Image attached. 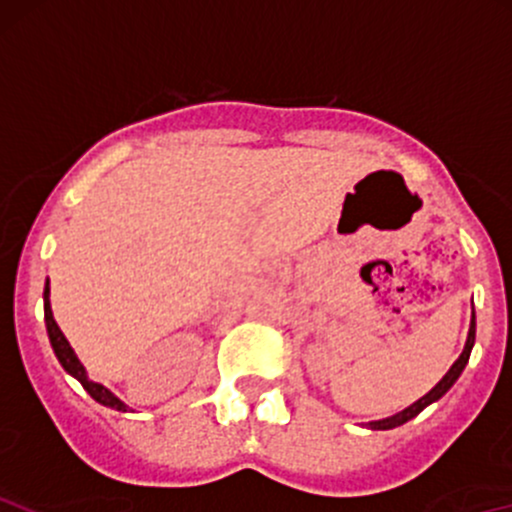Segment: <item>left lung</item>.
I'll return each mask as SVG.
<instances>
[{"label": "left lung", "instance_id": "left-lung-1", "mask_svg": "<svg viewBox=\"0 0 512 512\" xmlns=\"http://www.w3.org/2000/svg\"><path fill=\"white\" fill-rule=\"evenodd\" d=\"M473 341H476V314L471 316L469 338H466V346H464V351H461L459 358H456V363L451 365V368H449V373H446L444 378H441L439 383L434 385L432 390L427 392V395H424V397H419L417 402H412L410 407H405V410H402V412L392 414V417H385V419H375V422H368V427H370V429H395V427H400V424L410 422L412 417H417V414L422 412L424 407H429V405H432V402H437L439 397H444L446 392L451 390V385H454L456 380H459V375L464 373L466 363H469V355H471Z\"/></svg>", "mask_w": 512, "mask_h": 512}]
</instances>
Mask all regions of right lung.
Segmentation results:
<instances>
[{"mask_svg": "<svg viewBox=\"0 0 512 512\" xmlns=\"http://www.w3.org/2000/svg\"><path fill=\"white\" fill-rule=\"evenodd\" d=\"M43 316H46V331H48V338H51L53 353H56L58 363L63 365V370H66L68 375H73V378L88 390V395L93 397L95 402H100V405L105 407H112V410L117 412H127V405L115 395V392H110L105 385L95 383V380L88 378L85 365L80 363L78 355H75V351L71 348V343H68V338L63 336V331L58 328L51 311V287H48V279H46V287H43Z\"/></svg>", "mask_w": 512, "mask_h": 512, "instance_id": "right-lung-1", "label": "right lung"}]
</instances>
